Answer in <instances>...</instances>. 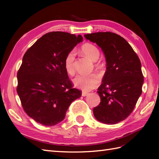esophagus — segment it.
Returning a JSON list of instances; mask_svg holds the SVG:
<instances>
[{
    "instance_id": "obj_1",
    "label": "esophagus",
    "mask_w": 159,
    "mask_h": 159,
    "mask_svg": "<svg viewBox=\"0 0 159 159\" xmlns=\"http://www.w3.org/2000/svg\"><path fill=\"white\" fill-rule=\"evenodd\" d=\"M89 94V93L88 92H82V96H87Z\"/></svg>"
}]
</instances>
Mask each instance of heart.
Instances as JSON below:
<instances>
[{
    "label": "heart",
    "mask_w": 159,
    "mask_h": 159,
    "mask_svg": "<svg viewBox=\"0 0 159 159\" xmlns=\"http://www.w3.org/2000/svg\"><path fill=\"white\" fill-rule=\"evenodd\" d=\"M81 52L87 58L93 61L98 59L100 52L99 49L93 43H85L80 48ZM76 54L74 50H71L67 54L64 59V67L66 72L70 75H72L75 72L74 61H75ZM100 78L96 73L90 74H79L73 80V83L75 87L83 91H90L99 85Z\"/></svg>",
    "instance_id": "heart-1"
}]
</instances>
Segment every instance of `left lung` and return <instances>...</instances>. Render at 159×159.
I'll list each match as a JSON object with an SVG mask.
<instances>
[{"mask_svg":"<svg viewBox=\"0 0 159 159\" xmlns=\"http://www.w3.org/2000/svg\"><path fill=\"white\" fill-rule=\"evenodd\" d=\"M100 46L105 55L107 70L98 89L100 103L93 108L96 120L116 124L133 112L142 93L143 75L139 57L122 37L111 32L84 35Z\"/></svg>","mask_w":159,"mask_h":159,"instance_id":"8db88e82","label":"left lung"}]
</instances>
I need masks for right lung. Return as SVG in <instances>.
Segmentation results:
<instances>
[{
    "label": "right lung",
    "mask_w": 159,
    "mask_h": 159,
    "mask_svg": "<svg viewBox=\"0 0 159 159\" xmlns=\"http://www.w3.org/2000/svg\"><path fill=\"white\" fill-rule=\"evenodd\" d=\"M83 37L62 31L46 33L26 50L17 74V93L24 111L46 126L63 121L70 104L82 95L74 88L64 59Z\"/></svg>",
    "instance_id": "obj_1"
}]
</instances>
